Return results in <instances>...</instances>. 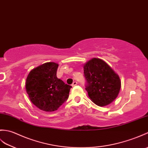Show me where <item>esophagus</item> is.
Instances as JSON below:
<instances>
[{
  "mask_svg": "<svg viewBox=\"0 0 148 148\" xmlns=\"http://www.w3.org/2000/svg\"><path fill=\"white\" fill-rule=\"evenodd\" d=\"M77 81H74V82H73V83L72 84V86H74L77 85Z\"/></svg>",
  "mask_w": 148,
  "mask_h": 148,
  "instance_id": "esophagus-1",
  "label": "esophagus"
}]
</instances>
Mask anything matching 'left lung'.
I'll use <instances>...</instances> for the list:
<instances>
[{
	"instance_id": "1",
	"label": "left lung",
	"mask_w": 148,
	"mask_h": 148,
	"mask_svg": "<svg viewBox=\"0 0 148 148\" xmlns=\"http://www.w3.org/2000/svg\"><path fill=\"white\" fill-rule=\"evenodd\" d=\"M86 90L91 101L99 106L111 103L117 97L121 87L119 76L105 61L97 58L84 66Z\"/></svg>"
}]
</instances>
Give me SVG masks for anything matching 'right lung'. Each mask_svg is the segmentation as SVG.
Returning a JSON list of instances; mask_svg holds the SVG:
<instances>
[{"label": "right lung", "instance_id": "right-lung-1", "mask_svg": "<svg viewBox=\"0 0 148 148\" xmlns=\"http://www.w3.org/2000/svg\"><path fill=\"white\" fill-rule=\"evenodd\" d=\"M58 66L55 62L45 63L31 71L26 78L30 100L42 110H57L69 98L72 86L57 78Z\"/></svg>", "mask_w": 148, "mask_h": 148}]
</instances>
